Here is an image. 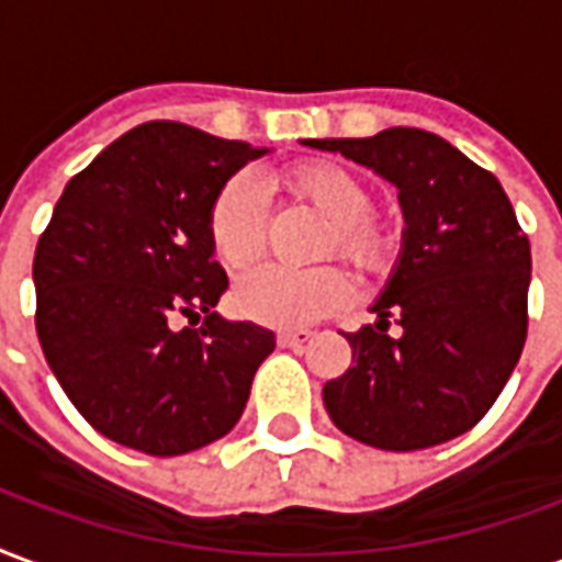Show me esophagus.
I'll return each mask as SVG.
<instances>
[{
    "label": "esophagus",
    "mask_w": 562,
    "mask_h": 562,
    "mask_svg": "<svg viewBox=\"0 0 562 562\" xmlns=\"http://www.w3.org/2000/svg\"><path fill=\"white\" fill-rule=\"evenodd\" d=\"M313 330H280V334H277V342H280L282 348L301 351V348H306V345L313 342Z\"/></svg>",
    "instance_id": "obj_1"
}]
</instances>
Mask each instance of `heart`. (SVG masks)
Instances as JSON below:
<instances>
[{"instance_id":"b5f03b06","label":"heart","mask_w":562,"mask_h":562,"mask_svg":"<svg viewBox=\"0 0 562 562\" xmlns=\"http://www.w3.org/2000/svg\"><path fill=\"white\" fill-rule=\"evenodd\" d=\"M285 187L294 196L330 220L324 252H339L360 270H384L393 259V232L369 217L372 190L336 164H297L285 172ZM268 240V205L259 184L247 176L228 178L207 207V244L226 268L240 270L259 259ZM348 280L339 268H285L261 265L235 285V310L270 327H301L339 310L348 301Z\"/></svg>"}]
</instances>
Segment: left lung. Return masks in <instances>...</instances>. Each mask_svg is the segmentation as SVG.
I'll return each mask as SVG.
<instances>
[{
    "label": "left lung",
    "instance_id": "obj_1",
    "mask_svg": "<svg viewBox=\"0 0 562 562\" xmlns=\"http://www.w3.org/2000/svg\"><path fill=\"white\" fill-rule=\"evenodd\" d=\"M303 145L390 181L405 217L396 268L372 303L378 322L345 334L355 366L324 384L336 429L393 452L471 431L527 339L530 244L501 181L417 127ZM390 317L403 327L398 337L385 334Z\"/></svg>",
    "mask_w": 562,
    "mask_h": 562
}]
</instances>
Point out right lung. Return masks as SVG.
<instances>
[{
	"label": "right lung",
	"instance_id": "obj_1",
	"mask_svg": "<svg viewBox=\"0 0 562 562\" xmlns=\"http://www.w3.org/2000/svg\"><path fill=\"white\" fill-rule=\"evenodd\" d=\"M268 151L148 122L65 187L32 265L35 327L53 375L103 438L181 456L228 435L247 408L277 336L214 313L228 277L207 244V207ZM181 317L191 327L178 331Z\"/></svg>",
	"mask_w": 562,
	"mask_h": 562
}]
</instances>
